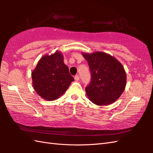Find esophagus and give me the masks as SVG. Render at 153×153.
<instances>
[{
	"instance_id": "esophagus-1",
	"label": "esophagus",
	"mask_w": 153,
	"mask_h": 153,
	"mask_svg": "<svg viewBox=\"0 0 153 153\" xmlns=\"http://www.w3.org/2000/svg\"><path fill=\"white\" fill-rule=\"evenodd\" d=\"M74 79H75V80H76V81H79V79H80V77L78 76V75H76V76H75Z\"/></svg>"
}]
</instances>
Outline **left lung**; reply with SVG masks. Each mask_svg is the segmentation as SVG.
<instances>
[{"mask_svg": "<svg viewBox=\"0 0 153 153\" xmlns=\"http://www.w3.org/2000/svg\"><path fill=\"white\" fill-rule=\"evenodd\" d=\"M88 62L91 81L87 96L97 105H108L121 96L126 85V73L116 58L103 52L82 53Z\"/></svg>", "mask_w": 153, "mask_h": 153, "instance_id": "8db88e82", "label": "left lung"}]
</instances>
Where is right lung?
<instances>
[{"instance_id": "add662e5", "label": "right lung", "mask_w": 153, "mask_h": 153, "mask_svg": "<svg viewBox=\"0 0 153 153\" xmlns=\"http://www.w3.org/2000/svg\"><path fill=\"white\" fill-rule=\"evenodd\" d=\"M31 77L35 91L47 100L59 98L74 81L64 63L62 54L58 51L42 56L31 72Z\"/></svg>"}]
</instances>
